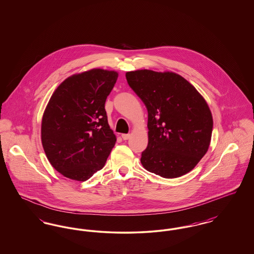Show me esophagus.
<instances>
[{
    "label": "esophagus",
    "instance_id": "34e87169",
    "mask_svg": "<svg viewBox=\"0 0 254 254\" xmlns=\"http://www.w3.org/2000/svg\"><path fill=\"white\" fill-rule=\"evenodd\" d=\"M123 140H128L130 138V134H122Z\"/></svg>",
    "mask_w": 254,
    "mask_h": 254
}]
</instances>
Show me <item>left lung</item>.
I'll use <instances>...</instances> for the list:
<instances>
[{"instance_id": "8db88e82", "label": "left lung", "mask_w": 254, "mask_h": 254, "mask_svg": "<svg viewBox=\"0 0 254 254\" xmlns=\"http://www.w3.org/2000/svg\"><path fill=\"white\" fill-rule=\"evenodd\" d=\"M126 78L148 113L143 167L168 179L192 170L208 149L213 127L204 97L181 75L171 71L141 69L126 73Z\"/></svg>"}]
</instances>
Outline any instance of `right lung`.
Instances as JSON below:
<instances>
[{
	"label": "right lung",
	"instance_id": "1",
	"mask_svg": "<svg viewBox=\"0 0 254 254\" xmlns=\"http://www.w3.org/2000/svg\"><path fill=\"white\" fill-rule=\"evenodd\" d=\"M117 78L114 70L93 68L66 78L50 97L42 119V145L64 177L86 181L104 168L116 143L105 104Z\"/></svg>",
	"mask_w": 254,
	"mask_h": 254
}]
</instances>
